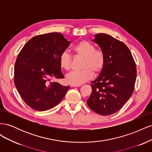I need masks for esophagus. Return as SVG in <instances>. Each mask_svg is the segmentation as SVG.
Here are the masks:
<instances>
[{
    "label": "esophagus",
    "instance_id": "34e87169",
    "mask_svg": "<svg viewBox=\"0 0 152 152\" xmlns=\"http://www.w3.org/2000/svg\"><path fill=\"white\" fill-rule=\"evenodd\" d=\"M81 86L80 84H79V85H75V84H71V85H70V86H71V87H79V86Z\"/></svg>",
    "mask_w": 152,
    "mask_h": 152
}]
</instances>
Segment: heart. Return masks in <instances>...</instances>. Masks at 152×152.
<instances>
[{"label": "heart", "instance_id": "heart-1", "mask_svg": "<svg viewBox=\"0 0 152 152\" xmlns=\"http://www.w3.org/2000/svg\"><path fill=\"white\" fill-rule=\"evenodd\" d=\"M73 50L78 56L84 58L82 70L72 71L66 75V80L69 84L79 85L91 80L93 77V72L99 73L102 70L105 63L104 53L96 50L94 45L88 41H81L73 47ZM71 56L67 51L61 53L59 58V65L65 70L71 66Z\"/></svg>", "mask_w": 152, "mask_h": 152}]
</instances>
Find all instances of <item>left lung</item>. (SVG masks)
Masks as SVG:
<instances>
[{
	"instance_id": "1",
	"label": "left lung",
	"mask_w": 152,
	"mask_h": 152,
	"mask_svg": "<svg viewBox=\"0 0 152 152\" xmlns=\"http://www.w3.org/2000/svg\"><path fill=\"white\" fill-rule=\"evenodd\" d=\"M93 42L105 56L100 74L91 82L92 93L87 104L102 115L116 113L127 102L134 91L136 66L130 50L121 41L108 34H98Z\"/></svg>"
}]
</instances>
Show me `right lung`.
I'll use <instances>...</instances> for the list:
<instances>
[{"mask_svg":"<svg viewBox=\"0 0 152 152\" xmlns=\"http://www.w3.org/2000/svg\"><path fill=\"white\" fill-rule=\"evenodd\" d=\"M70 42L58 32L37 35L27 42L15 66V84L30 107L42 112L64 98L70 87L53 81L63 79L59 58Z\"/></svg>","mask_w":152,"mask_h":152,"instance_id":"right-lung-1","label":"right lung"}]
</instances>
